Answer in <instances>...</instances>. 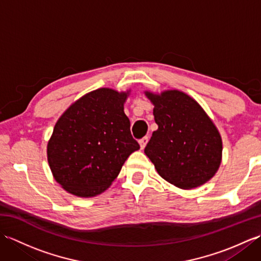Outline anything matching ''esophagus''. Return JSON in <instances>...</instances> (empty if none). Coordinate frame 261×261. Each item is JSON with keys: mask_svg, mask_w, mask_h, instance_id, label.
<instances>
[{"mask_svg": "<svg viewBox=\"0 0 261 261\" xmlns=\"http://www.w3.org/2000/svg\"><path fill=\"white\" fill-rule=\"evenodd\" d=\"M148 141H149V138H148V137H143L141 140H139V145H140V148H141V149H145V147L147 146Z\"/></svg>", "mask_w": 261, "mask_h": 261, "instance_id": "34e87169", "label": "esophagus"}]
</instances>
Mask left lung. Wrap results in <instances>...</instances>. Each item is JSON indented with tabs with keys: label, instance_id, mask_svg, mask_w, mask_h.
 Returning a JSON list of instances; mask_svg holds the SVG:
<instances>
[{
	"label": "left lung",
	"instance_id": "8db88e82",
	"mask_svg": "<svg viewBox=\"0 0 261 261\" xmlns=\"http://www.w3.org/2000/svg\"><path fill=\"white\" fill-rule=\"evenodd\" d=\"M158 129L145 148L157 173L181 190L204 185L222 162V138L204 109L188 94L145 91Z\"/></svg>",
	"mask_w": 261,
	"mask_h": 261
}]
</instances>
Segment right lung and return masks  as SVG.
<instances>
[{
    "label": "right lung",
    "mask_w": 261,
    "mask_h": 261,
    "mask_svg": "<svg viewBox=\"0 0 261 261\" xmlns=\"http://www.w3.org/2000/svg\"><path fill=\"white\" fill-rule=\"evenodd\" d=\"M129 94L98 88L77 99L56 122L47 158L66 192L93 197L107 191L127 157L140 149L124 113Z\"/></svg>",
    "instance_id": "obj_1"
}]
</instances>
